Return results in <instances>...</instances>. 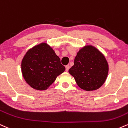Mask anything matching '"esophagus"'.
Segmentation results:
<instances>
[{"label":"esophagus","instance_id":"obj_1","mask_svg":"<svg viewBox=\"0 0 128 128\" xmlns=\"http://www.w3.org/2000/svg\"><path fill=\"white\" fill-rule=\"evenodd\" d=\"M69 67H70L69 65H67L66 66V72H68V69H69Z\"/></svg>","mask_w":128,"mask_h":128}]
</instances>
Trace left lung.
Returning <instances> with one entry per match:
<instances>
[{
    "instance_id": "1",
    "label": "left lung",
    "mask_w": 128,
    "mask_h": 128,
    "mask_svg": "<svg viewBox=\"0 0 128 128\" xmlns=\"http://www.w3.org/2000/svg\"><path fill=\"white\" fill-rule=\"evenodd\" d=\"M77 85L86 91L99 89L106 81L109 64L104 55L92 45H86L76 53L68 70Z\"/></svg>"
}]
</instances>
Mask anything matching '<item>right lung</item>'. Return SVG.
<instances>
[{
	"instance_id": "1",
	"label": "right lung",
	"mask_w": 128,
	"mask_h": 128,
	"mask_svg": "<svg viewBox=\"0 0 128 128\" xmlns=\"http://www.w3.org/2000/svg\"><path fill=\"white\" fill-rule=\"evenodd\" d=\"M66 70L54 50L46 42L30 48L21 62L25 81L33 89L45 90Z\"/></svg>"
}]
</instances>
